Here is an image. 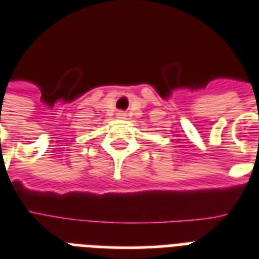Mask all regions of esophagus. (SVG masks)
I'll list each match as a JSON object with an SVG mask.
<instances>
[{
	"label": "esophagus",
	"instance_id": "34e87169",
	"mask_svg": "<svg viewBox=\"0 0 259 259\" xmlns=\"http://www.w3.org/2000/svg\"><path fill=\"white\" fill-rule=\"evenodd\" d=\"M126 117H127V114H126L125 111H118L117 113V118L118 119H121V121L126 119Z\"/></svg>",
	"mask_w": 259,
	"mask_h": 259
}]
</instances>
